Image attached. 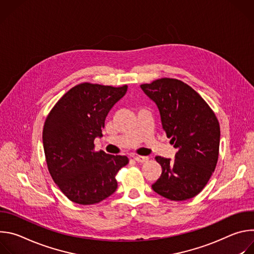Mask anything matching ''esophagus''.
I'll use <instances>...</instances> for the list:
<instances>
[{
	"instance_id": "1",
	"label": "esophagus",
	"mask_w": 254,
	"mask_h": 254,
	"mask_svg": "<svg viewBox=\"0 0 254 254\" xmlns=\"http://www.w3.org/2000/svg\"><path fill=\"white\" fill-rule=\"evenodd\" d=\"M133 159L138 163H144L149 160L148 157H144V156H134Z\"/></svg>"
}]
</instances>
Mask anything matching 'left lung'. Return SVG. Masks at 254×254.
<instances>
[{
    "label": "left lung",
    "instance_id": "1",
    "mask_svg": "<svg viewBox=\"0 0 254 254\" xmlns=\"http://www.w3.org/2000/svg\"><path fill=\"white\" fill-rule=\"evenodd\" d=\"M158 106L175 160L157 156L162 175L152 185L159 195L185 201L198 195L211 178L219 155L220 127L207 102L191 86L174 78L140 85Z\"/></svg>",
    "mask_w": 254,
    "mask_h": 254
}]
</instances>
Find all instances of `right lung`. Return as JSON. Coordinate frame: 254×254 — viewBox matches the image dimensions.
<instances>
[{"instance_id":"obj_1","label":"right lung","mask_w":254,"mask_h":254,"mask_svg":"<svg viewBox=\"0 0 254 254\" xmlns=\"http://www.w3.org/2000/svg\"><path fill=\"white\" fill-rule=\"evenodd\" d=\"M127 85L80 83L68 90L49 113L43 128V147L49 173L62 193L80 205L99 203L113 195L116 176L128 163L126 156L94 151L112 107Z\"/></svg>"}]
</instances>
